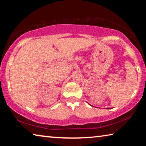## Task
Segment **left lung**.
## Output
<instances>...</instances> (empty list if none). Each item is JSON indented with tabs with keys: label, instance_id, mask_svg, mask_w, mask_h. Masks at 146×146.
I'll return each instance as SVG.
<instances>
[{
	"label": "left lung",
	"instance_id": "1",
	"mask_svg": "<svg viewBox=\"0 0 146 146\" xmlns=\"http://www.w3.org/2000/svg\"><path fill=\"white\" fill-rule=\"evenodd\" d=\"M108 109H110V108H108Z\"/></svg>",
	"mask_w": 146,
	"mask_h": 146
}]
</instances>
